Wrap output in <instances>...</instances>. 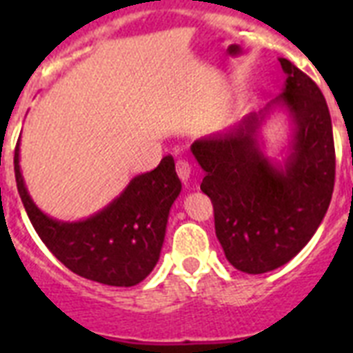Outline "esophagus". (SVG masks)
<instances>
[{
    "instance_id": "34e87169",
    "label": "esophagus",
    "mask_w": 353,
    "mask_h": 353,
    "mask_svg": "<svg viewBox=\"0 0 353 353\" xmlns=\"http://www.w3.org/2000/svg\"><path fill=\"white\" fill-rule=\"evenodd\" d=\"M176 172H177V176H179V179L187 185L188 179H190V174H192V168H190V165H188L187 161H183V159L177 161Z\"/></svg>"
}]
</instances>
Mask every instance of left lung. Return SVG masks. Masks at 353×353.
Listing matches in <instances>:
<instances>
[{"mask_svg": "<svg viewBox=\"0 0 353 353\" xmlns=\"http://www.w3.org/2000/svg\"><path fill=\"white\" fill-rule=\"evenodd\" d=\"M284 90L262 112L194 141L201 190L214 205L216 236L231 265L249 274L282 268L302 251L326 216L335 179L332 119L323 93L290 60L279 58ZM274 109L292 133L280 160L265 152L261 128Z\"/></svg>", "mask_w": 353, "mask_h": 353, "instance_id": "8db88e82", "label": "left lung"}]
</instances>
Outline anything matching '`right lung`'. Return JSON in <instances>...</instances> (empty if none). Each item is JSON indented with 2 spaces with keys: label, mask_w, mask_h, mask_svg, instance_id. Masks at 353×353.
I'll return each instance as SVG.
<instances>
[{
  "label": "right lung",
  "mask_w": 353,
  "mask_h": 353,
  "mask_svg": "<svg viewBox=\"0 0 353 353\" xmlns=\"http://www.w3.org/2000/svg\"><path fill=\"white\" fill-rule=\"evenodd\" d=\"M19 198L47 249L73 273L106 285L130 288L143 282L159 262L166 223L181 181L170 155L152 172L135 176L126 188L90 218L62 221L32 201L19 166V141L14 150Z\"/></svg>",
  "instance_id": "obj_1"
}]
</instances>
